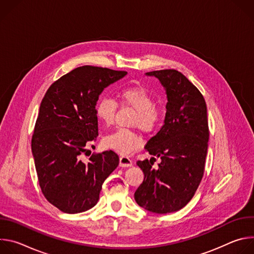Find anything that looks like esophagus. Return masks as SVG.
<instances>
[{
	"mask_svg": "<svg viewBox=\"0 0 254 254\" xmlns=\"http://www.w3.org/2000/svg\"><path fill=\"white\" fill-rule=\"evenodd\" d=\"M132 166V161L126 157V156H122L120 158V167H130Z\"/></svg>",
	"mask_w": 254,
	"mask_h": 254,
	"instance_id": "obj_1",
	"label": "esophagus"
}]
</instances>
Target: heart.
Listing matches in <instances>:
<instances>
[{
	"label": "heart",
	"instance_id": "b5f03b06",
	"mask_svg": "<svg viewBox=\"0 0 254 254\" xmlns=\"http://www.w3.org/2000/svg\"><path fill=\"white\" fill-rule=\"evenodd\" d=\"M118 99L122 106L134 110L131 126L147 133H152L161 127L165 112L155 104V98L147 88L141 85L124 87L118 92ZM117 111V101L110 97H101L95 104V115L105 127L115 124ZM103 143L106 148L121 155H129L142 146V138L133 130L121 128L105 136Z\"/></svg>",
	"mask_w": 254,
	"mask_h": 254
}]
</instances>
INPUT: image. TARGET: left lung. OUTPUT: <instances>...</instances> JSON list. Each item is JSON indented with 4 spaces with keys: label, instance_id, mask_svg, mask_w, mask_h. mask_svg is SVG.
<instances>
[{
    "label": "left lung",
    "instance_id": "obj_1",
    "mask_svg": "<svg viewBox=\"0 0 254 254\" xmlns=\"http://www.w3.org/2000/svg\"><path fill=\"white\" fill-rule=\"evenodd\" d=\"M147 75L157 77L165 87L167 113L164 126L144 147L161 163L155 169L153 157L136 162L144 178L134 199L146 210L166 214L185 207L201 183L209 140L207 106L199 89L178 70Z\"/></svg>",
    "mask_w": 254,
    "mask_h": 254
}]
</instances>
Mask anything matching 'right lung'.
Listing matches in <instances>:
<instances>
[{"label": "right lung", "mask_w": 254, "mask_h": 254, "mask_svg": "<svg viewBox=\"0 0 254 254\" xmlns=\"http://www.w3.org/2000/svg\"><path fill=\"white\" fill-rule=\"evenodd\" d=\"M127 71L91 65L61 76L46 91L32 135L38 182L49 203L64 213L92 208L104 180L119 166L114 151L83 159L98 135L95 104L102 90Z\"/></svg>", "instance_id": "add662e5"}]
</instances>
